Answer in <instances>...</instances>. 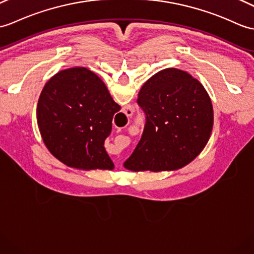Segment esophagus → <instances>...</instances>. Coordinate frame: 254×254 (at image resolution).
I'll return each mask as SVG.
<instances>
[{"mask_svg":"<svg viewBox=\"0 0 254 254\" xmlns=\"http://www.w3.org/2000/svg\"><path fill=\"white\" fill-rule=\"evenodd\" d=\"M125 113H126V115L127 117H131L133 115V113H134V109L132 107H129V106H127V107L125 108Z\"/></svg>","mask_w":254,"mask_h":254,"instance_id":"34e87169","label":"esophagus"}]
</instances>
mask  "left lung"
Here are the masks:
<instances>
[{
	"mask_svg": "<svg viewBox=\"0 0 254 254\" xmlns=\"http://www.w3.org/2000/svg\"><path fill=\"white\" fill-rule=\"evenodd\" d=\"M137 103L146 123L136 148L123 163L127 170H179L204 149L213 128V106L191 74L176 68L161 70L141 86Z\"/></svg>",
	"mask_w": 254,
	"mask_h": 254,
	"instance_id": "8db88e82",
	"label": "left lung"
}]
</instances>
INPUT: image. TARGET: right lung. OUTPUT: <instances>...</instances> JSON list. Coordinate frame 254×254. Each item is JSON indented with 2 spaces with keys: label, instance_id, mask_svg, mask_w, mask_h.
<instances>
[{
  "label": "right lung",
  "instance_id": "add662e5",
  "mask_svg": "<svg viewBox=\"0 0 254 254\" xmlns=\"http://www.w3.org/2000/svg\"><path fill=\"white\" fill-rule=\"evenodd\" d=\"M102 79L84 67L62 70L46 82L37 106L44 145L66 166L114 170L104 143L120 110Z\"/></svg>",
  "mask_w": 254,
  "mask_h": 254
}]
</instances>
